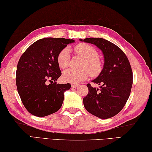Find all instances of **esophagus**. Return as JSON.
<instances>
[{
  "label": "esophagus",
  "mask_w": 152,
  "mask_h": 152,
  "mask_svg": "<svg viewBox=\"0 0 152 152\" xmlns=\"http://www.w3.org/2000/svg\"><path fill=\"white\" fill-rule=\"evenodd\" d=\"M79 84H76V83H72L71 84V86L72 88H77V87L78 86Z\"/></svg>",
  "instance_id": "obj_1"
}]
</instances>
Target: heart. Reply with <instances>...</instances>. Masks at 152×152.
Segmentation results:
<instances>
[{
	"label": "heart",
	"instance_id": "b5f03b06",
	"mask_svg": "<svg viewBox=\"0 0 152 152\" xmlns=\"http://www.w3.org/2000/svg\"><path fill=\"white\" fill-rule=\"evenodd\" d=\"M75 52L82 57L84 60L82 64L81 70L68 69L64 72L62 78L64 81L71 83H78L86 80L89 76V73L92 76L99 75L102 70V63L98 58V52L93 46L86 43H80L74 48ZM58 66L60 68H66L70 61V53L67 48L63 49L58 53L57 57Z\"/></svg>",
	"mask_w": 152,
	"mask_h": 152
}]
</instances>
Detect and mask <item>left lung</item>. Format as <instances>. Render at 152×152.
<instances>
[{"mask_svg": "<svg viewBox=\"0 0 152 152\" xmlns=\"http://www.w3.org/2000/svg\"><path fill=\"white\" fill-rule=\"evenodd\" d=\"M80 40L96 45L104 58L103 69L92 81L100 88L87 84L88 93L83 99L84 106L101 119L114 117L124 107L132 91L133 72L129 61L118 46L106 39L90 37Z\"/></svg>", "mask_w": 152, "mask_h": 152, "instance_id": "left-lung-1", "label": "left lung"}]
</instances>
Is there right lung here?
I'll use <instances>...</instances> for the list:
<instances>
[{
	"label": "right lung",
	"mask_w": 152,
	"mask_h": 152,
	"mask_svg": "<svg viewBox=\"0 0 152 152\" xmlns=\"http://www.w3.org/2000/svg\"><path fill=\"white\" fill-rule=\"evenodd\" d=\"M73 42V39L64 38H43L31 45L20 56L17 67V88L23 104L31 114L45 117L61 108L64 92L70 89L71 85L55 82L61 75L57 57Z\"/></svg>",
	"instance_id": "obj_1"
}]
</instances>
